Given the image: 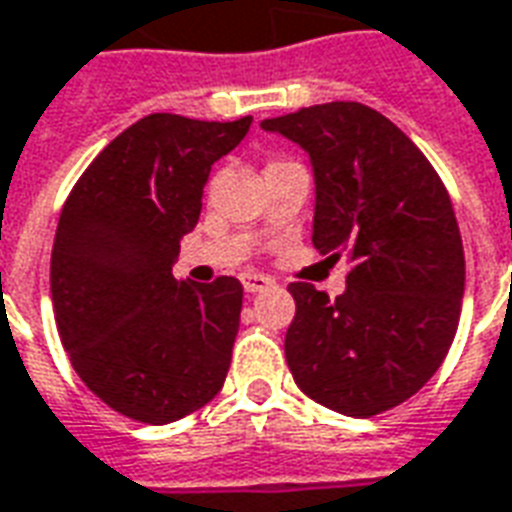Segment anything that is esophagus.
<instances>
[{
  "mask_svg": "<svg viewBox=\"0 0 512 512\" xmlns=\"http://www.w3.org/2000/svg\"><path fill=\"white\" fill-rule=\"evenodd\" d=\"M244 290L249 295H255V293H263V290H268V287L274 285V279H268V276L263 274H244Z\"/></svg>",
  "mask_w": 512,
  "mask_h": 512,
  "instance_id": "esophagus-1",
  "label": "esophagus"
}]
</instances>
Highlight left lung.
Instances as JSON below:
<instances>
[{
  "label": "left lung",
  "mask_w": 512,
  "mask_h": 512,
  "mask_svg": "<svg viewBox=\"0 0 512 512\" xmlns=\"http://www.w3.org/2000/svg\"><path fill=\"white\" fill-rule=\"evenodd\" d=\"M309 154L312 244L350 257L347 290L290 285L285 336L295 385L328 410L372 418L434 377L464 298V246L442 181L404 132L361 102L260 121Z\"/></svg>",
  "instance_id": "left-lung-1"
}]
</instances>
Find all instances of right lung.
I'll use <instances>...</instances> for the list:
<instances>
[{
	"label": "right lung",
	"instance_id": "1",
	"mask_svg": "<svg viewBox=\"0 0 512 512\" xmlns=\"http://www.w3.org/2000/svg\"><path fill=\"white\" fill-rule=\"evenodd\" d=\"M252 127L151 113L113 138L64 203L51 252L56 328L111 410L165 426L222 391L244 287L176 279L211 165Z\"/></svg>",
	"mask_w": 512,
	"mask_h": 512
}]
</instances>
